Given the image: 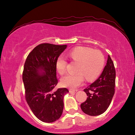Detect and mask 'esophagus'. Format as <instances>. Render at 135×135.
I'll list each match as a JSON object with an SVG mask.
<instances>
[{"instance_id":"esophagus-1","label":"esophagus","mask_w":135,"mask_h":135,"mask_svg":"<svg viewBox=\"0 0 135 135\" xmlns=\"http://www.w3.org/2000/svg\"><path fill=\"white\" fill-rule=\"evenodd\" d=\"M69 91H70V93H72V92L75 93V92H76L77 91H78V90H77V89H70Z\"/></svg>"}]
</instances>
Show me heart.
Wrapping results in <instances>:
<instances>
[{
	"mask_svg": "<svg viewBox=\"0 0 135 135\" xmlns=\"http://www.w3.org/2000/svg\"><path fill=\"white\" fill-rule=\"evenodd\" d=\"M68 57L74 61L79 62L76 74H67L61 79L64 86L75 89L84 81V76L87 81H93L98 76L104 68L105 58L99 50H93L88 47L79 46L74 48L68 53ZM67 61L64 56H60L56 62V70L61 75L67 69Z\"/></svg>",
	"mask_w": 135,
	"mask_h": 135,
	"instance_id": "1",
	"label": "heart"
}]
</instances>
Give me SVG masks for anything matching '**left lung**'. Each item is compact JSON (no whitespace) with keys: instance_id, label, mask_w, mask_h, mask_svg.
Segmentation results:
<instances>
[{"instance_id":"8db88e82","label":"left lung","mask_w":135,"mask_h":135,"mask_svg":"<svg viewBox=\"0 0 135 135\" xmlns=\"http://www.w3.org/2000/svg\"><path fill=\"white\" fill-rule=\"evenodd\" d=\"M115 69L114 62L108 56L107 64L99 78L84 90L87 99L81 104L84 113L97 116L107 110L115 93Z\"/></svg>"}]
</instances>
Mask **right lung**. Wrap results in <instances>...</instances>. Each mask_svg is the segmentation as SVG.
Returning <instances> with one entry per match:
<instances>
[{"mask_svg":"<svg viewBox=\"0 0 135 135\" xmlns=\"http://www.w3.org/2000/svg\"><path fill=\"white\" fill-rule=\"evenodd\" d=\"M67 45L41 44L31 51L22 73L25 100L34 115L42 122L56 121L61 116L67 88L54 89L58 83L56 62Z\"/></svg>","mask_w":135,"mask_h":135,"instance_id":"1","label":"right lung"}]
</instances>
